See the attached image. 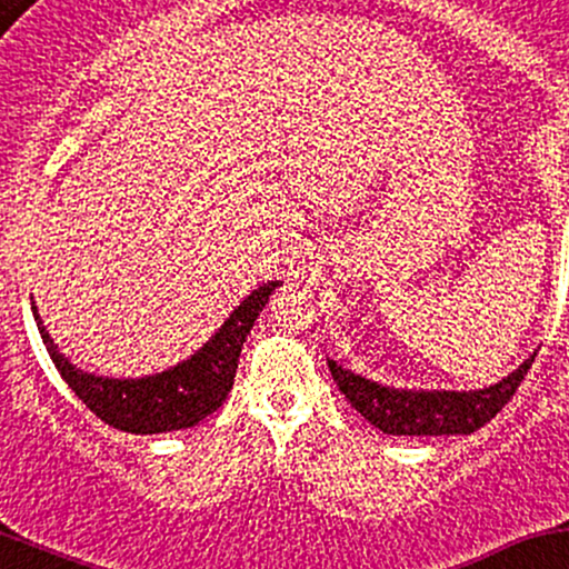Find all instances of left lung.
<instances>
[{
    "label": "left lung",
    "instance_id": "1",
    "mask_svg": "<svg viewBox=\"0 0 569 569\" xmlns=\"http://www.w3.org/2000/svg\"><path fill=\"white\" fill-rule=\"evenodd\" d=\"M535 355L538 352L510 370L506 379L483 389L389 387L338 366L330 357L328 368L355 411H360L370 425L379 427L387 436H470L489 419H495L497 411H502V406L513 398L529 366L535 362Z\"/></svg>",
    "mask_w": 569,
    "mask_h": 569
}]
</instances>
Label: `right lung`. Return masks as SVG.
Instances as JSON below:
<instances>
[{
	"mask_svg": "<svg viewBox=\"0 0 569 569\" xmlns=\"http://www.w3.org/2000/svg\"><path fill=\"white\" fill-rule=\"evenodd\" d=\"M279 284L282 282L254 287L231 311V317L217 328V333L188 360L161 373L137 376V379H114V376H99L78 368L67 355L59 352V343L50 338L34 301H31V311H34L37 330L50 360L82 403L110 427L133 432V436H156V432L196 427L226 403L228 392L233 389L241 347L250 336L254 319L268 303V296Z\"/></svg>",
	"mask_w": 569,
	"mask_h": 569,
	"instance_id": "add662e5",
	"label": "right lung"
}]
</instances>
